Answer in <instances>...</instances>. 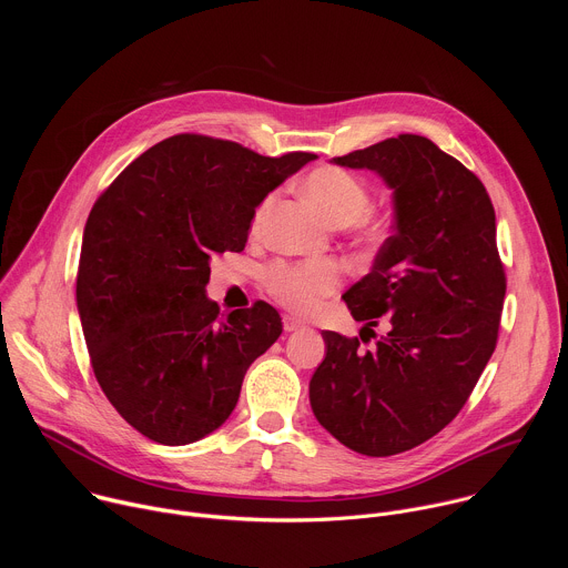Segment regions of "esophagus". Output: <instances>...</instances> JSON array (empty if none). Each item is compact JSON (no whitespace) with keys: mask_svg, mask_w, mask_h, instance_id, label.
<instances>
[{"mask_svg":"<svg viewBox=\"0 0 568 568\" xmlns=\"http://www.w3.org/2000/svg\"><path fill=\"white\" fill-rule=\"evenodd\" d=\"M283 328H285V333H296V331L305 328V323L301 318L292 316V314H285L283 316Z\"/></svg>","mask_w":568,"mask_h":568,"instance_id":"1","label":"esophagus"}]
</instances>
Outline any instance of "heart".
<instances>
[{"label": "heart", "instance_id": "b5f03b06", "mask_svg": "<svg viewBox=\"0 0 568 568\" xmlns=\"http://www.w3.org/2000/svg\"><path fill=\"white\" fill-rule=\"evenodd\" d=\"M305 195L333 226H351L359 222L371 209L368 186L353 173L335 166H323L305 178ZM272 197H265L254 213V229H261ZM366 240H377L379 231L368 226ZM267 290L274 298L296 312H310L331 296L344 281V270L335 261H298V263H274L267 274Z\"/></svg>", "mask_w": 568, "mask_h": 568}]
</instances>
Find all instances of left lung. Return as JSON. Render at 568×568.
<instances>
[{"label":"left lung","mask_w":568,"mask_h":568,"mask_svg":"<svg viewBox=\"0 0 568 568\" xmlns=\"http://www.w3.org/2000/svg\"><path fill=\"white\" fill-rule=\"evenodd\" d=\"M368 169L393 191L395 233L344 301L371 351L323 331L326 359L310 379L316 420L342 445L393 456L445 429L490 362L506 296L495 206L458 159L418 134L333 159Z\"/></svg>","instance_id":"1"}]
</instances>
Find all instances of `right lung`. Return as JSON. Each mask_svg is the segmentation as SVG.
Listing matches in <instances>:
<instances>
[{
  "label": "right lung",
  "instance_id": "1",
  "mask_svg": "<svg viewBox=\"0 0 568 568\" xmlns=\"http://www.w3.org/2000/svg\"><path fill=\"white\" fill-rule=\"evenodd\" d=\"M312 159L175 134L136 156L92 206L78 314L103 393L145 438L175 447L222 427L247 368L281 337L265 301L220 314L206 296L209 263L245 250L256 206Z\"/></svg>",
  "mask_w": 568,
  "mask_h": 568
}]
</instances>
